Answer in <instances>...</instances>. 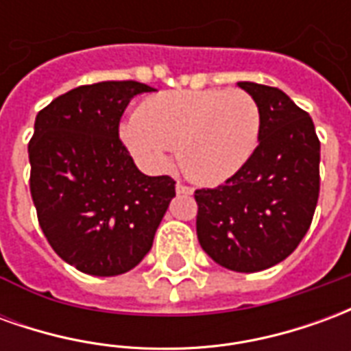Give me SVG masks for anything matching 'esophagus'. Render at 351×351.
Instances as JSON below:
<instances>
[{"label": "esophagus", "instance_id": "obj_1", "mask_svg": "<svg viewBox=\"0 0 351 351\" xmlns=\"http://www.w3.org/2000/svg\"><path fill=\"white\" fill-rule=\"evenodd\" d=\"M176 193H180V195H191L193 190H191L190 186H186V184L176 182Z\"/></svg>", "mask_w": 351, "mask_h": 351}]
</instances>
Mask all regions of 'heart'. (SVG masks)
<instances>
[{
	"mask_svg": "<svg viewBox=\"0 0 351 351\" xmlns=\"http://www.w3.org/2000/svg\"><path fill=\"white\" fill-rule=\"evenodd\" d=\"M123 143L145 165L163 169L178 148L186 175L201 184L235 176L258 150L261 110L244 90H178L152 95L122 128Z\"/></svg>",
	"mask_w": 351,
	"mask_h": 351,
	"instance_id": "b5f03b06",
	"label": "heart"
}]
</instances>
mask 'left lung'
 Here are the masks:
<instances>
[{
    "instance_id": "obj_1",
    "label": "left lung",
    "mask_w": 351,
    "mask_h": 351,
    "mask_svg": "<svg viewBox=\"0 0 351 351\" xmlns=\"http://www.w3.org/2000/svg\"><path fill=\"white\" fill-rule=\"evenodd\" d=\"M239 86L258 101V150L218 188L195 190L197 239L221 267L258 272L280 263L306 235L319 197L314 122L278 88Z\"/></svg>"
}]
</instances>
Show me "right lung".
<instances>
[{
  "label": "right lung",
  "mask_w": 351,
  "mask_h": 351,
  "mask_svg": "<svg viewBox=\"0 0 351 351\" xmlns=\"http://www.w3.org/2000/svg\"><path fill=\"white\" fill-rule=\"evenodd\" d=\"M137 80L73 88L39 110L29 154V191L43 233L65 263L93 276L131 271L150 252L175 197L171 176H146L120 141Z\"/></svg>",
  "instance_id": "1"
}]
</instances>
